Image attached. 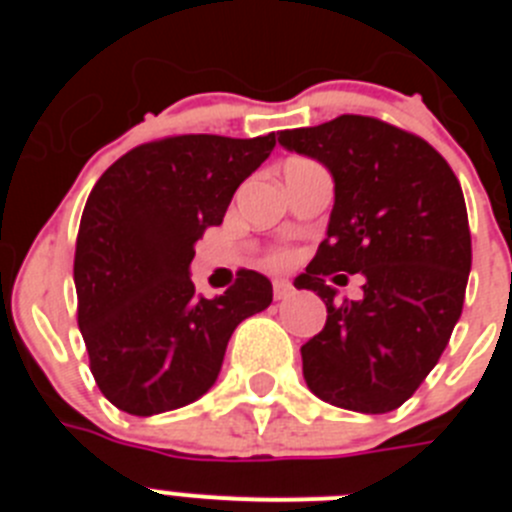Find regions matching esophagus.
<instances>
[{
	"mask_svg": "<svg viewBox=\"0 0 512 512\" xmlns=\"http://www.w3.org/2000/svg\"><path fill=\"white\" fill-rule=\"evenodd\" d=\"M292 292H295V287H292L287 279H277V282H274V297H277V300H287Z\"/></svg>",
	"mask_w": 512,
	"mask_h": 512,
	"instance_id": "obj_1",
	"label": "esophagus"
}]
</instances>
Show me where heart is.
<instances>
[{
	"mask_svg": "<svg viewBox=\"0 0 512 512\" xmlns=\"http://www.w3.org/2000/svg\"><path fill=\"white\" fill-rule=\"evenodd\" d=\"M287 261H289L287 253H274V256H271V264H277V266L287 264Z\"/></svg>",
	"mask_w": 512,
	"mask_h": 512,
	"instance_id": "b5f03b06",
	"label": "heart"
}]
</instances>
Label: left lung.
I'll return each mask as SVG.
<instances>
[{
	"label": "left lung",
	"mask_w": 512,
	"mask_h": 512,
	"mask_svg": "<svg viewBox=\"0 0 512 512\" xmlns=\"http://www.w3.org/2000/svg\"><path fill=\"white\" fill-rule=\"evenodd\" d=\"M279 143L325 166L336 184L328 235L297 289H312L328 320L302 354L320 400L390 413L413 397L449 343L464 307L472 235L461 184L418 135L364 115L282 130ZM365 277L361 301L335 302L324 279Z\"/></svg>",
	"instance_id": "left-lung-1"
}]
</instances>
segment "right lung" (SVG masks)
Instances as JSON below:
<instances>
[{"label": "right lung", "mask_w": 512, "mask_h": 512, "mask_svg": "<svg viewBox=\"0 0 512 512\" xmlns=\"http://www.w3.org/2000/svg\"><path fill=\"white\" fill-rule=\"evenodd\" d=\"M274 146V133L174 135L128 151L94 184L76 238V315L115 408L148 418L202 397L238 323L271 305V282L251 269L215 300L194 295L189 264Z\"/></svg>", "instance_id": "1"}]
</instances>
